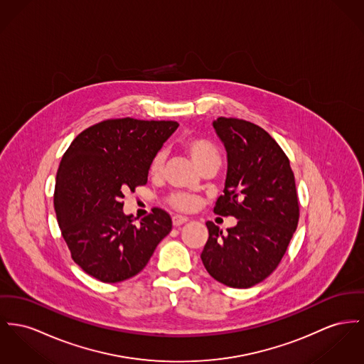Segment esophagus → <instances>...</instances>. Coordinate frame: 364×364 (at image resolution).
Segmentation results:
<instances>
[{
    "label": "esophagus",
    "instance_id": "1",
    "mask_svg": "<svg viewBox=\"0 0 364 364\" xmlns=\"http://www.w3.org/2000/svg\"><path fill=\"white\" fill-rule=\"evenodd\" d=\"M189 219L186 218V217H182V215H173L172 217V223H173V226H181V225H183L185 222H188Z\"/></svg>",
    "mask_w": 364,
    "mask_h": 364
}]
</instances>
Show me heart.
<instances>
[{
    "label": "heart",
    "instance_id": "heart-1",
    "mask_svg": "<svg viewBox=\"0 0 364 364\" xmlns=\"http://www.w3.org/2000/svg\"><path fill=\"white\" fill-rule=\"evenodd\" d=\"M183 150L189 154V157L193 160L194 164L198 167V170L211 161H219V154L217 147L213 145L210 141L203 138H186L182 142ZM164 167V153L160 150L157 151L150 163H149V172L153 176H157L161 173ZM168 203L173 208L179 211H192L197 205L196 198L192 196L183 193H172L168 197Z\"/></svg>",
    "mask_w": 364,
    "mask_h": 364
}]
</instances>
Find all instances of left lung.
Here are the masks:
<instances>
[{"label":"left lung","instance_id":"left-lung-1","mask_svg":"<svg viewBox=\"0 0 364 364\" xmlns=\"http://www.w3.org/2000/svg\"><path fill=\"white\" fill-rule=\"evenodd\" d=\"M228 151V175L214 213L239 219L222 232L208 220L201 261L219 283L248 289L272 274L299 219L290 160L261 127L235 117L213 122Z\"/></svg>","mask_w":364,"mask_h":364}]
</instances>
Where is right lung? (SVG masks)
Returning <instances> with one entry per match:
<instances>
[{"label":"right lung","mask_w":364,"mask_h":364,"mask_svg":"<svg viewBox=\"0 0 364 364\" xmlns=\"http://www.w3.org/2000/svg\"><path fill=\"white\" fill-rule=\"evenodd\" d=\"M176 122L131 117L97 122L74 138L56 173L53 205L74 262L103 283L138 274L172 228L154 207L134 223L124 193L147 182L149 163L178 128Z\"/></svg>","instance_id":"obj_1"}]
</instances>
